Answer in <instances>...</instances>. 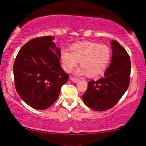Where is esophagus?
<instances>
[{
  "label": "esophagus",
  "instance_id": "1",
  "mask_svg": "<svg viewBox=\"0 0 146 146\" xmlns=\"http://www.w3.org/2000/svg\"><path fill=\"white\" fill-rule=\"evenodd\" d=\"M70 80L73 82H75V83H76L79 81V79L76 78H74V77H70Z\"/></svg>",
  "mask_w": 146,
  "mask_h": 146
}]
</instances>
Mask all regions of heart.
<instances>
[{
  "label": "heart",
  "mask_w": 146,
  "mask_h": 146,
  "mask_svg": "<svg viewBox=\"0 0 146 146\" xmlns=\"http://www.w3.org/2000/svg\"><path fill=\"white\" fill-rule=\"evenodd\" d=\"M69 50H62L60 55L63 68L67 72L72 71L80 62L82 69L78 73L95 78L105 71L110 61L111 50L105 44L86 41L72 45Z\"/></svg>",
  "instance_id": "1"
}]
</instances>
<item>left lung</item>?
Here are the masks:
<instances>
[{"mask_svg": "<svg viewBox=\"0 0 146 146\" xmlns=\"http://www.w3.org/2000/svg\"><path fill=\"white\" fill-rule=\"evenodd\" d=\"M112 57L104 77L88 82L82 95L84 102L95 111H102L116 104L128 88L131 61L126 50L118 42H111Z\"/></svg>", "mask_w": 146, "mask_h": 146, "instance_id": "1", "label": "left lung"}]
</instances>
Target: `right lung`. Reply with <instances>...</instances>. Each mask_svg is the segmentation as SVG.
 Wrapping results in <instances>:
<instances>
[{"mask_svg": "<svg viewBox=\"0 0 146 146\" xmlns=\"http://www.w3.org/2000/svg\"><path fill=\"white\" fill-rule=\"evenodd\" d=\"M52 36L37 37L26 43L13 65L15 88L33 108H48L57 100L69 76L60 66V49Z\"/></svg>", "mask_w": 146, "mask_h": 146, "instance_id": "right-lung-1", "label": "right lung"}]
</instances>
